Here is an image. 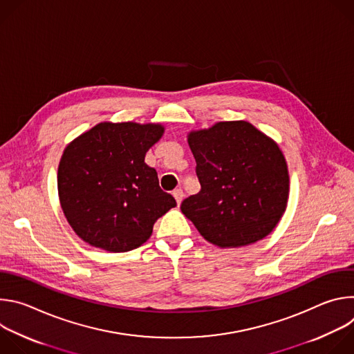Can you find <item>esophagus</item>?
Listing matches in <instances>:
<instances>
[{
  "label": "esophagus",
  "mask_w": 354,
  "mask_h": 354,
  "mask_svg": "<svg viewBox=\"0 0 354 354\" xmlns=\"http://www.w3.org/2000/svg\"><path fill=\"white\" fill-rule=\"evenodd\" d=\"M172 194H174V197L176 198V203L180 205L182 200H183V190H182V189H175Z\"/></svg>",
  "instance_id": "1"
}]
</instances>
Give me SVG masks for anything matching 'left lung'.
Returning a JSON list of instances; mask_svg holds the SVG:
<instances>
[{"instance_id": "1", "label": "left lung", "mask_w": 354, "mask_h": 354, "mask_svg": "<svg viewBox=\"0 0 354 354\" xmlns=\"http://www.w3.org/2000/svg\"><path fill=\"white\" fill-rule=\"evenodd\" d=\"M200 192L182 213L209 242L242 246L265 238L283 216L287 164L279 145L248 122H220L189 134Z\"/></svg>"}]
</instances>
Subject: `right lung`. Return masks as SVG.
I'll use <instances>...</instances> for the list:
<instances>
[{
	"mask_svg": "<svg viewBox=\"0 0 354 354\" xmlns=\"http://www.w3.org/2000/svg\"><path fill=\"white\" fill-rule=\"evenodd\" d=\"M162 133L160 124L99 123L67 145L59 165V196L81 239L109 252L136 249L176 206L160 187L157 171L144 162Z\"/></svg>",
	"mask_w": 354,
	"mask_h": 354,
	"instance_id": "add662e5",
	"label": "right lung"
}]
</instances>
